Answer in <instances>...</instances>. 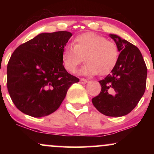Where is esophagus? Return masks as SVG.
<instances>
[{
  "mask_svg": "<svg viewBox=\"0 0 154 154\" xmlns=\"http://www.w3.org/2000/svg\"><path fill=\"white\" fill-rule=\"evenodd\" d=\"M88 80L86 79L85 78H81L80 79V82L82 83V84H85V83H87Z\"/></svg>",
  "mask_w": 154,
  "mask_h": 154,
  "instance_id": "esophagus-1",
  "label": "esophagus"
}]
</instances>
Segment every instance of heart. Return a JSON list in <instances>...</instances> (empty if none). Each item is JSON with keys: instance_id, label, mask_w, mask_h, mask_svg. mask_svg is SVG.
Returning a JSON list of instances; mask_svg holds the SVG:
<instances>
[{"instance_id": "b5f03b06", "label": "heart", "mask_w": 154, "mask_h": 154, "mask_svg": "<svg viewBox=\"0 0 154 154\" xmlns=\"http://www.w3.org/2000/svg\"><path fill=\"white\" fill-rule=\"evenodd\" d=\"M119 51L116 44L94 32H85L75 37L74 45L63 48L61 58L64 68L73 72L85 60L86 63L80 74L106 75L114 69L118 62Z\"/></svg>"}]
</instances>
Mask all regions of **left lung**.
Here are the masks:
<instances>
[{"instance_id":"left-lung-1","label":"left lung","mask_w":154,"mask_h":154,"mask_svg":"<svg viewBox=\"0 0 154 154\" xmlns=\"http://www.w3.org/2000/svg\"><path fill=\"white\" fill-rule=\"evenodd\" d=\"M120 52L114 69L100 80L101 91L92 99L93 106L108 116H122L135 109L146 87L147 67L135 45L116 35H110Z\"/></svg>"}]
</instances>
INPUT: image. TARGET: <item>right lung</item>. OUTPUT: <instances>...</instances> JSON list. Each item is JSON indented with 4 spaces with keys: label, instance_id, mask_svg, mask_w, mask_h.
<instances>
[{
    "label": "right lung",
    "instance_id": "1",
    "mask_svg": "<svg viewBox=\"0 0 154 154\" xmlns=\"http://www.w3.org/2000/svg\"><path fill=\"white\" fill-rule=\"evenodd\" d=\"M69 32L41 33L14 51L7 65V88L16 107L42 117L57 110L67 91L79 79L63 65V48Z\"/></svg>",
    "mask_w": 154,
    "mask_h": 154
}]
</instances>
